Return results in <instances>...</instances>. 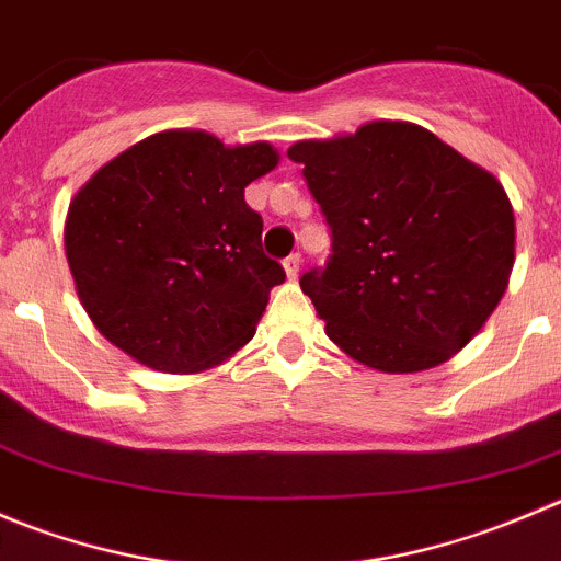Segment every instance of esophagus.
Listing matches in <instances>:
<instances>
[{
	"instance_id": "34e87169",
	"label": "esophagus",
	"mask_w": 561,
	"mask_h": 561,
	"mask_svg": "<svg viewBox=\"0 0 561 561\" xmlns=\"http://www.w3.org/2000/svg\"><path fill=\"white\" fill-rule=\"evenodd\" d=\"M285 274L287 279H296L298 271H301V254H290V257H285Z\"/></svg>"
}]
</instances>
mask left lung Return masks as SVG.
Returning <instances> with one entry per match:
<instances>
[{"label": "left lung", "instance_id": "obj_1", "mask_svg": "<svg viewBox=\"0 0 561 561\" xmlns=\"http://www.w3.org/2000/svg\"><path fill=\"white\" fill-rule=\"evenodd\" d=\"M331 227L301 290L325 334L380 373L469 345L507 290L515 216L502 183L422 125L375 119L287 150Z\"/></svg>", "mask_w": 561, "mask_h": 561}]
</instances>
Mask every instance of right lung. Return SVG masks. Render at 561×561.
I'll return each instance as SVG.
<instances>
[{
	"instance_id": "obj_1",
	"label": "right lung",
	"mask_w": 561,
	"mask_h": 561,
	"mask_svg": "<svg viewBox=\"0 0 561 561\" xmlns=\"http://www.w3.org/2000/svg\"><path fill=\"white\" fill-rule=\"evenodd\" d=\"M276 164L268 142L227 148L205 130H161L101 167L65 221L95 329L161 373H199L247 345L285 268L265 257L243 188Z\"/></svg>"
}]
</instances>
